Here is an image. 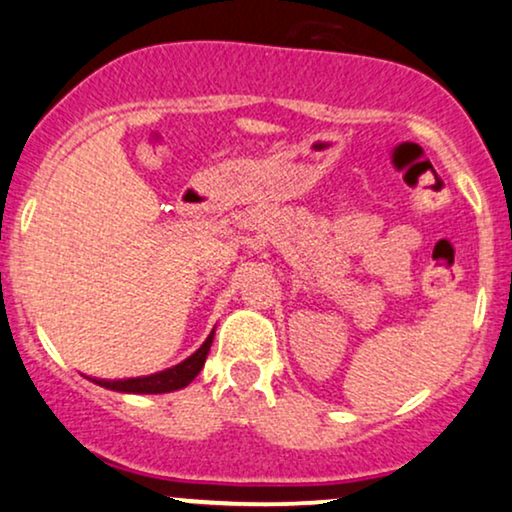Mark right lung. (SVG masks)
<instances>
[{"label": "right lung", "instance_id": "1", "mask_svg": "<svg viewBox=\"0 0 512 512\" xmlns=\"http://www.w3.org/2000/svg\"><path fill=\"white\" fill-rule=\"evenodd\" d=\"M211 342H213V332L208 334L206 342L201 344L197 353H192L187 361L178 363L175 368L156 372V375L132 377V380H113V382L92 380V382H97L99 387H106V389H113V391H125V394H166V391L182 389V387H187V384L199 375L201 368H204L208 349H211Z\"/></svg>", "mask_w": 512, "mask_h": 512}]
</instances>
